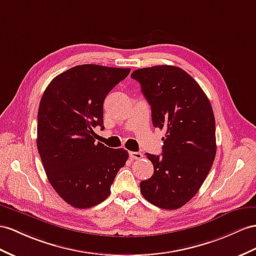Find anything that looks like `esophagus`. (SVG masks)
<instances>
[{"label": "esophagus", "mask_w": 256, "mask_h": 256, "mask_svg": "<svg viewBox=\"0 0 256 256\" xmlns=\"http://www.w3.org/2000/svg\"><path fill=\"white\" fill-rule=\"evenodd\" d=\"M130 158L134 159V160H140L142 158V152H130Z\"/></svg>", "instance_id": "1"}]
</instances>
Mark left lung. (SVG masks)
<instances>
[{
  "instance_id": "1",
  "label": "left lung",
  "mask_w": 256,
  "mask_h": 256,
  "mask_svg": "<svg viewBox=\"0 0 256 256\" xmlns=\"http://www.w3.org/2000/svg\"><path fill=\"white\" fill-rule=\"evenodd\" d=\"M152 107L154 128L166 130L162 156L146 154L154 174L140 182L147 201L180 208L198 192L216 154L215 119L208 98L185 70L161 64L133 71Z\"/></svg>"
}]
</instances>
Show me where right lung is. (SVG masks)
Returning <instances> with one entry per match:
<instances>
[{"instance_id": "1", "label": "right lung", "mask_w": 256, "mask_h": 256, "mask_svg": "<svg viewBox=\"0 0 256 256\" xmlns=\"http://www.w3.org/2000/svg\"><path fill=\"white\" fill-rule=\"evenodd\" d=\"M130 68L80 64L54 78L38 112L36 146L52 187L68 204L88 208L110 194L128 152L95 142L104 130V100Z\"/></svg>"}]
</instances>
